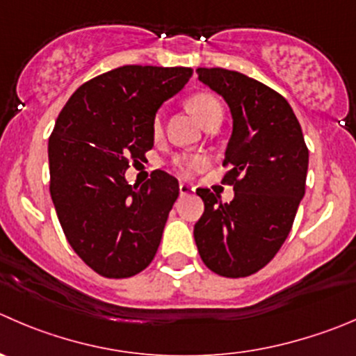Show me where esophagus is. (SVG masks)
Returning <instances> with one entry per match:
<instances>
[{"label":"esophagus","mask_w":356,"mask_h":356,"mask_svg":"<svg viewBox=\"0 0 356 356\" xmlns=\"http://www.w3.org/2000/svg\"><path fill=\"white\" fill-rule=\"evenodd\" d=\"M179 193H181V195H191V193H195V186L181 182V184H179Z\"/></svg>","instance_id":"34e87169"}]
</instances>
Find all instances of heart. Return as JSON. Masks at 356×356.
Masks as SVG:
<instances>
[{"label": "heart", "instance_id": "1", "mask_svg": "<svg viewBox=\"0 0 356 356\" xmlns=\"http://www.w3.org/2000/svg\"><path fill=\"white\" fill-rule=\"evenodd\" d=\"M188 108L191 109V113L196 116V120H198L202 125H205L209 120L216 118V116H222V108H220L219 101L209 94L193 95L188 101ZM160 118H156L154 120V132H160ZM200 165H202V160L196 156H189V154H182V156H177L174 160L175 170L182 175L191 174V172L195 170V168H198Z\"/></svg>", "mask_w": 356, "mask_h": 356}]
</instances>
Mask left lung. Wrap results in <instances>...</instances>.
<instances>
[{"mask_svg":"<svg viewBox=\"0 0 356 356\" xmlns=\"http://www.w3.org/2000/svg\"><path fill=\"white\" fill-rule=\"evenodd\" d=\"M198 79L219 94L233 118L222 181L234 198L220 203L196 189L205 203L195 241L209 270L220 277L255 273L275 257L291 233L305 196L309 153L291 104L257 79L219 67H198Z\"/></svg>","mask_w":356,"mask_h":356,"instance_id":"obj_1","label":"left lung"}]
</instances>
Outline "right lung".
Masks as SVG:
<instances>
[{
  "label": "right lung",
  "mask_w": 356,
  "mask_h": 356,
  "mask_svg": "<svg viewBox=\"0 0 356 356\" xmlns=\"http://www.w3.org/2000/svg\"><path fill=\"white\" fill-rule=\"evenodd\" d=\"M191 74V67H116L79 86L55 122L51 202L72 250L102 277L140 273L160 247L179 181L154 170L130 186L125 172L153 147L158 109Z\"/></svg>",
  "instance_id": "add662e5"
}]
</instances>
